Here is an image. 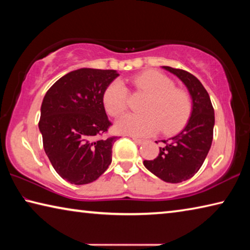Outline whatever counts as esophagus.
<instances>
[{
  "label": "esophagus",
  "instance_id": "34e87169",
  "mask_svg": "<svg viewBox=\"0 0 250 250\" xmlns=\"http://www.w3.org/2000/svg\"><path fill=\"white\" fill-rule=\"evenodd\" d=\"M132 140L137 143V145H143V143L146 142L145 139H139V138H135V137H132Z\"/></svg>",
  "mask_w": 250,
  "mask_h": 250
}]
</instances>
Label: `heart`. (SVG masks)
<instances>
[{"mask_svg":"<svg viewBox=\"0 0 250 250\" xmlns=\"http://www.w3.org/2000/svg\"><path fill=\"white\" fill-rule=\"evenodd\" d=\"M138 90L149 95L143 105L145 113H128L117 120L118 132L146 137L162 128L167 134L180 131L192 112V100L188 92L176 89L173 80L158 71H146L132 79ZM103 104L110 116L118 117L128 105V90L119 79L113 80L105 88Z\"/></svg>","mask_w":250,"mask_h":250,"instance_id":"obj_1","label":"heart"}]
</instances>
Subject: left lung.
I'll return each instance as SVG.
<instances>
[{
	"label": "left lung",
	"mask_w": 250,
	"mask_h": 250,
	"mask_svg": "<svg viewBox=\"0 0 250 250\" xmlns=\"http://www.w3.org/2000/svg\"><path fill=\"white\" fill-rule=\"evenodd\" d=\"M188 88L192 99L191 117L184 129L168 140H162L159 155L143 161L145 167L167 183H181L200 170L213 141L214 109L208 92L195 76L182 69L162 66ZM158 143V142H156Z\"/></svg>",
	"instance_id": "1"
}]
</instances>
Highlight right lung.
<instances>
[{
  "label": "right lung",
  "instance_id": "1",
  "mask_svg": "<svg viewBox=\"0 0 250 250\" xmlns=\"http://www.w3.org/2000/svg\"><path fill=\"white\" fill-rule=\"evenodd\" d=\"M117 70L79 68L62 76L43 99L39 128L46 155L75 185L96 181L111 163L117 137L99 139L111 125L103 104Z\"/></svg>",
  "mask_w": 250,
  "mask_h": 250
}]
</instances>
